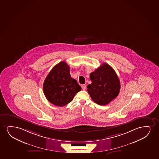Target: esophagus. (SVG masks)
<instances>
[{
  "mask_svg": "<svg viewBox=\"0 0 159 159\" xmlns=\"http://www.w3.org/2000/svg\"><path fill=\"white\" fill-rule=\"evenodd\" d=\"M86 84H84V85H81V88L83 90H85V89H86Z\"/></svg>",
  "mask_w": 159,
  "mask_h": 159,
  "instance_id": "34e87169",
  "label": "esophagus"
}]
</instances>
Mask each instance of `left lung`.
<instances>
[{"label":"left lung","instance_id":"left-lung-1","mask_svg":"<svg viewBox=\"0 0 159 159\" xmlns=\"http://www.w3.org/2000/svg\"><path fill=\"white\" fill-rule=\"evenodd\" d=\"M92 84L87 91L93 101L99 105H106L117 97L120 83L117 74L111 66L103 63L90 74Z\"/></svg>","mask_w":159,"mask_h":159}]
</instances>
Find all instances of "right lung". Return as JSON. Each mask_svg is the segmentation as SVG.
Here are the masks:
<instances>
[{
	"mask_svg": "<svg viewBox=\"0 0 159 159\" xmlns=\"http://www.w3.org/2000/svg\"><path fill=\"white\" fill-rule=\"evenodd\" d=\"M81 89L76 80L70 76V67L65 61L59 62L52 69L43 84L46 99L54 105L60 107L72 101Z\"/></svg>",
	"mask_w": 159,
	"mask_h": 159,
	"instance_id": "add662e5",
	"label": "right lung"
}]
</instances>
